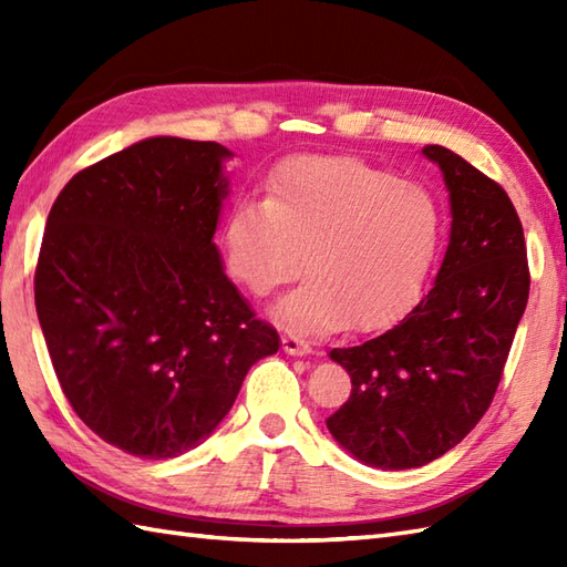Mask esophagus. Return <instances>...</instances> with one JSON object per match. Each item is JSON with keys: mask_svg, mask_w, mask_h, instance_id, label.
I'll use <instances>...</instances> for the list:
<instances>
[{"mask_svg": "<svg viewBox=\"0 0 567 567\" xmlns=\"http://www.w3.org/2000/svg\"><path fill=\"white\" fill-rule=\"evenodd\" d=\"M282 351L287 355H307V353H311V346L305 339H299V336H295V333H285L282 336Z\"/></svg>", "mask_w": 567, "mask_h": 567, "instance_id": "obj_1", "label": "esophagus"}]
</instances>
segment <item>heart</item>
<instances>
[{
  "label": "heart",
  "mask_w": 567,
  "mask_h": 567,
  "mask_svg": "<svg viewBox=\"0 0 567 567\" xmlns=\"http://www.w3.org/2000/svg\"><path fill=\"white\" fill-rule=\"evenodd\" d=\"M431 192L351 155H297L265 183L262 202L224 214L226 272L265 297L302 270L307 280L272 307L295 331H368L400 315L439 244Z\"/></svg>",
  "instance_id": "obj_1"
}]
</instances>
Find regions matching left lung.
Returning a JSON list of instances; mask_svg holds the SVG:
<instances>
[{"instance_id":"left-lung-1","label":"left lung","mask_w":567,"mask_h":567,"mask_svg":"<svg viewBox=\"0 0 567 567\" xmlns=\"http://www.w3.org/2000/svg\"><path fill=\"white\" fill-rule=\"evenodd\" d=\"M421 153L441 167L453 219L436 280L388 331L329 353L353 382L327 419L329 433L355 461L382 470L426 465L475 429L532 282L507 192L449 148Z\"/></svg>"}]
</instances>
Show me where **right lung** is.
I'll list each match as a JSON object with an SVG mask.
<instances>
[{
	"label": "right lung",
	"instance_id": "1",
	"mask_svg": "<svg viewBox=\"0 0 567 567\" xmlns=\"http://www.w3.org/2000/svg\"><path fill=\"white\" fill-rule=\"evenodd\" d=\"M228 158L153 136L84 167L48 214L33 277L48 353L75 414L124 453L195 449L280 348L214 244Z\"/></svg>",
	"mask_w": 567,
	"mask_h": 567
}]
</instances>
